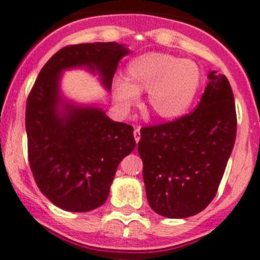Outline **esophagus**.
I'll use <instances>...</instances> for the list:
<instances>
[{
	"mask_svg": "<svg viewBox=\"0 0 260 260\" xmlns=\"http://www.w3.org/2000/svg\"><path fill=\"white\" fill-rule=\"evenodd\" d=\"M133 136H135L136 142H139L140 139H141V133H140V127H137L135 131H133Z\"/></svg>",
	"mask_w": 260,
	"mask_h": 260,
	"instance_id": "1",
	"label": "esophagus"
}]
</instances>
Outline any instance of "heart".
Instances as JSON below:
<instances>
[{
    "instance_id": "heart-1",
    "label": "heart",
    "mask_w": 260,
    "mask_h": 260,
    "mask_svg": "<svg viewBox=\"0 0 260 260\" xmlns=\"http://www.w3.org/2000/svg\"><path fill=\"white\" fill-rule=\"evenodd\" d=\"M202 81L201 70L190 59L167 53H145L133 58L125 69V80L115 81L114 98L128 110L147 92V105L158 118H181L193 104Z\"/></svg>"
}]
</instances>
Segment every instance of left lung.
<instances>
[{
	"mask_svg": "<svg viewBox=\"0 0 260 260\" xmlns=\"http://www.w3.org/2000/svg\"><path fill=\"white\" fill-rule=\"evenodd\" d=\"M197 109L141 128L139 153L147 202L156 214L182 219L210 205L235 146V97L225 75L211 71Z\"/></svg>",
	"mask_w": 260,
	"mask_h": 260,
	"instance_id": "1",
	"label": "left lung"
}]
</instances>
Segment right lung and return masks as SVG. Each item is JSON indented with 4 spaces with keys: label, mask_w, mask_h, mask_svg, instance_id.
<instances>
[{
    "label": "right lung",
    "mask_w": 260,
    "mask_h": 260,
    "mask_svg": "<svg viewBox=\"0 0 260 260\" xmlns=\"http://www.w3.org/2000/svg\"><path fill=\"white\" fill-rule=\"evenodd\" d=\"M127 54L129 49L116 43L66 46L45 63L28 95L29 166L41 193L59 209L86 212L104 205L119 163L136 146L132 125L111 120L101 107L62 97V72L85 67L110 90Z\"/></svg>",
    "instance_id": "add662e5"
}]
</instances>
